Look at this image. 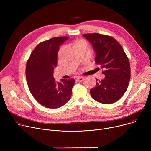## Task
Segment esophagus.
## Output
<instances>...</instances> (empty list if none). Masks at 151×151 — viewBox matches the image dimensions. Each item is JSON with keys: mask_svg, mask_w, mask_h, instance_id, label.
I'll return each mask as SVG.
<instances>
[{"mask_svg": "<svg viewBox=\"0 0 151 151\" xmlns=\"http://www.w3.org/2000/svg\"><path fill=\"white\" fill-rule=\"evenodd\" d=\"M84 78L83 77H81V76H79L76 78V81L78 82H82L83 80H84Z\"/></svg>", "mask_w": 151, "mask_h": 151, "instance_id": "esophagus-1", "label": "esophagus"}]
</instances>
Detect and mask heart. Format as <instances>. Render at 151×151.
I'll return each mask as SVG.
<instances>
[{"label": "heart", "instance_id": "1", "mask_svg": "<svg viewBox=\"0 0 151 151\" xmlns=\"http://www.w3.org/2000/svg\"><path fill=\"white\" fill-rule=\"evenodd\" d=\"M78 43H84L83 41H79V42L76 43V44H78Z\"/></svg>", "mask_w": 151, "mask_h": 151}]
</instances>
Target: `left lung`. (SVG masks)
I'll use <instances>...</instances> for the list:
<instances>
[{"label":"left lung","instance_id":"8db88e82","mask_svg":"<svg viewBox=\"0 0 151 151\" xmlns=\"http://www.w3.org/2000/svg\"><path fill=\"white\" fill-rule=\"evenodd\" d=\"M96 52L95 62L105 70V78L90 90L92 97L104 104H111L123 96L130 78V62L122 47L114 38L98 33L83 35Z\"/></svg>","mask_w":151,"mask_h":151}]
</instances>
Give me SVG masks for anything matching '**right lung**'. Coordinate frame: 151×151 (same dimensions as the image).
<instances>
[{
	"mask_svg": "<svg viewBox=\"0 0 151 151\" xmlns=\"http://www.w3.org/2000/svg\"><path fill=\"white\" fill-rule=\"evenodd\" d=\"M68 38L54 37L38 44L27 63L26 76L29 89L39 104L46 108H60L71 96L74 79H62L58 82L53 76L59 47Z\"/></svg>",
	"mask_w": 151,
	"mask_h": 151,
	"instance_id": "obj_1",
	"label": "right lung"
}]
</instances>
